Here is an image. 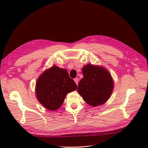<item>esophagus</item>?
Listing matches in <instances>:
<instances>
[{"label":"esophagus","instance_id":"34e87169","mask_svg":"<svg viewBox=\"0 0 148 148\" xmlns=\"http://www.w3.org/2000/svg\"><path fill=\"white\" fill-rule=\"evenodd\" d=\"M74 81H75V83H76V84H77H77H78V82H79V79H78V78H75V79H74Z\"/></svg>","mask_w":148,"mask_h":148}]
</instances>
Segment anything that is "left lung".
I'll return each instance as SVG.
<instances>
[{"mask_svg":"<svg viewBox=\"0 0 148 148\" xmlns=\"http://www.w3.org/2000/svg\"><path fill=\"white\" fill-rule=\"evenodd\" d=\"M83 77L77 92L88 104L97 106L104 103L111 97L114 83L109 72L104 67L88 64L82 69Z\"/></svg>","mask_w":148,"mask_h":148,"instance_id":"obj_1","label":"left lung"}]
</instances>
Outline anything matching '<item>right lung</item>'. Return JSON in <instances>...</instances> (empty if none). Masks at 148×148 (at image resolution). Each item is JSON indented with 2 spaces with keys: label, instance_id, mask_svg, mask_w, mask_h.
Listing matches in <instances>:
<instances>
[{
  "label": "right lung",
  "instance_id": "right-lung-1",
  "mask_svg": "<svg viewBox=\"0 0 148 148\" xmlns=\"http://www.w3.org/2000/svg\"><path fill=\"white\" fill-rule=\"evenodd\" d=\"M76 88V84L69 77L67 70L54 65L39 76L36 93L37 99L45 108L55 111L60 108L66 95Z\"/></svg>",
  "mask_w": 148,
  "mask_h": 148
}]
</instances>
